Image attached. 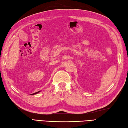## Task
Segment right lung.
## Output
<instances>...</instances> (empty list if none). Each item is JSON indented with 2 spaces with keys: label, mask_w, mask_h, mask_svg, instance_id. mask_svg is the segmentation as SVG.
<instances>
[{
  "label": "right lung",
  "mask_w": 128,
  "mask_h": 128,
  "mask_svg": "<svg viewBox=\"0 0 128 128\" xmlns=\"http://www.w3.org/2000/svg\"><path fill=\"white\" fill-rule=\"evenodd\" d=\"M40 91H38V92H36V93H32V94H30V95H34V94H37V93H39L40 92Z\"/></svg>",
  "instance_id": "right-lung-1"
}]
</instances>
